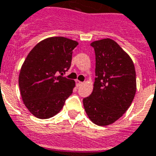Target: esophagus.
I'll use <instances>...</instances> for the list:
<instances>
[{
  "label": "esophagus",
  "instance_id": "obj_1",
  "mask_svg": "<svg viewBox=\"0 0 156 156\" xmlns=\"http://www.w3.org/2000/svg\"><path fill=\"white\" fill-rule=\"evenodd\" d=\"M76 83H77V85H78V87L81 86V85H83V82H80V81H78V80H76Z\"/></svg>",
  "mask_w": 156,
  "mask_h": 156
}]
</instances>
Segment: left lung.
Listing matches in <instances>:
<instances>
[{
  "label": "left lung",
  "mask_w": 156,
  "mask_h": 156,
  "mask_svg": "<svg viewBox=\"0 0 156 156\" xmlns=\"http://www.w3.org/2000/svg\"><path fill=\"white\" fill-rule=\"evenodd\" d=\"M96 55L93 91L83 100L94 123L107 126L128 110L136 90V71L130 56L110 38L91 42Z\"/></svg>",
  "instance_id": "obj_1"
}]
</instances>
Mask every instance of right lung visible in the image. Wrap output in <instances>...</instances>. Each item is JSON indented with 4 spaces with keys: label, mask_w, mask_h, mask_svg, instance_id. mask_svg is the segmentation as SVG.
Masks as SVG:
<instances>
[{
    "label": "right lung",
    "mask_w": 156,
    "mask_h": 156,
    "mask_svg": "<svg viewBox=\"0 0 156 156\" xmlns=\"http://www.w3.org/2000/svg\"><path fill=\"white\" fill-rule=\"evenodd\" d=\"M78 45L64 37H49L37 44L24 60L19 76L20 93L37 118L53 117L73 93L75 82L62 75L69 69Z\"/></svg>",
    "instance_id": "obj_1"
}]
</instances>
